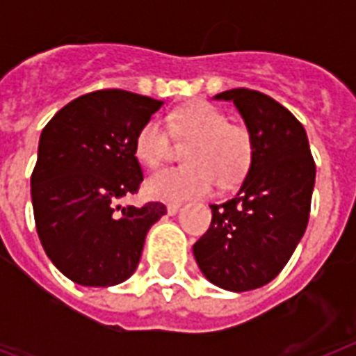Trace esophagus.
I'll return each instance as SVG.
<instances>
[{
  "instance_id": "obj_1",
  "label": "esophagus",
  "mask_w": 356,
  "mask_h": 356,
  "mask_svg": "<svg viewBox=\"0 0 356 356\" xmlns=\"http://www.w3.org/2000/svg\"><path fill=\"white\" fill-rule=\"evenodd\" d=\"M179 209H181V203H179V201H173V203H168L166 205L168 214H177Z\"/></svg>"
}]
</instances>
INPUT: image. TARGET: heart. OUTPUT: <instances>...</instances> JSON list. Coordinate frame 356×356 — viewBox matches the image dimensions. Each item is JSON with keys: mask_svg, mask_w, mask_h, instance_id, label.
<instances>
[{"mask_svg": "<svg viewBox=\"0 0 356 356\" xmlns=\"http://www.w3.org/2000/svg\"><path fill=\"white\" fill-rule=\"evenodd\" d=\"M170 131L181 142H190L183 151L186 164L162 170L145 183V192L155 200L181 201L209 194L214 183L231 188L251 170L254 140L249 127L229 122L227 113L209 102L177 108L168 125L156 118L142 123L134 136V155L144 166L155 170L170 156Z\"/></svg>", "mask_w": 356, "mask_h": 356, "instance_id": "obj_1", "label": "heart"}]
</instances>
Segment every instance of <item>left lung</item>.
<instances>
[{"instance_id": "left-lung-1", "label": "left lung", "mask_w": 356, "mask_h": 356, "mask_svg": "<svg viewBox=\"0 0 356 356\" xmlns=\"http://www.w3.org/2000/svg\"><path fill=\"white\" fill-rule=\"evenodd\" d=\"M216 97L236 105L253 134L254 156L238 194L211 205V227L194 243V257L216 286L245 292L273 281L298 248L316 162L301 122L273 97L249 88Z\"/></svg>"}]
</instances>
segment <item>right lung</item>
I'll return each instance as SVG.
<instances>
[{
    "mask_svg": "<svg viewBox=\"0 0 356 356\" xmlns=\"http://www.w3.org/2000/svg\"><path fill=\"white\" fill-rule=\"evenodd\" d=\"M162 102L127 90H96L53 116L40 134L31 197L42 248L83 286H114L133 275L149 227L166 207H120L144 173L134 155L140 125Z\"/></svg>",
    "mask_w": 356,
    "mask_h": 356,
    "instance_id": "1",
    "label": "right lung"
}]
</instances>
